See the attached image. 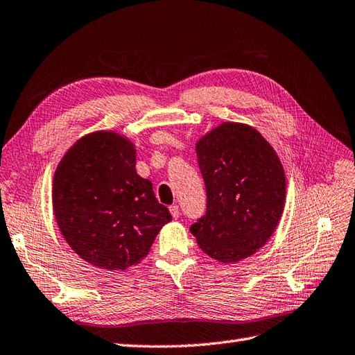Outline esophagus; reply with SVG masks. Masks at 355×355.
<instances>
[{"instance_id":"esophagus-1","label":"esophagus","mask_w":355,"mask_h":355,"mask_svg":"<svg viewBox=\"0 0 355 355\" xmlns=\"http://www.w3.org/2000/svg\"><path fill=\"white\" fill-rule=\"evenodd\" d=\"M168 210H170V214L173 216V218H178L180 216V210H179L178 205H170Z\"/></svg>"}]
</instances>
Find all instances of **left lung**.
Masks as SVG:
<instances>
[{
    "mask_svg": "<svg viewBox=\"0 0 355 355\" xmlns=\"http://www.w3.org/2000/svg\"><path fill=\"white\" fill-rule=\"evenodd\" d=\"M207 210L191 225L200 248L222 263L260 250L285 205L284 167L254 128L223 123L197 144Z\"/></svg>",
    "mask_w": 355,
    "mask_h": 355,
    "instance_id": "obj_1",
    "label": "left lung"
}]
</instances>
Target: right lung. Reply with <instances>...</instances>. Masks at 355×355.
<instances>
[{"instance_id":"add662e5","label":"right lung","mask_w":355,"mask_h":355,"mask_svg":"<svg viewBox=\"0 0 355 355\" xmlns=\"http://www.w3.org/2000/svg\"><path fill=\"white\" fill-rule=\"evenodd\" d=\"M135 164L128 139L95 132L71 146L54 175L53 205L61 234L83 260L105 270L138 263L172 220Z\"/></svg>"}]
</instances>
